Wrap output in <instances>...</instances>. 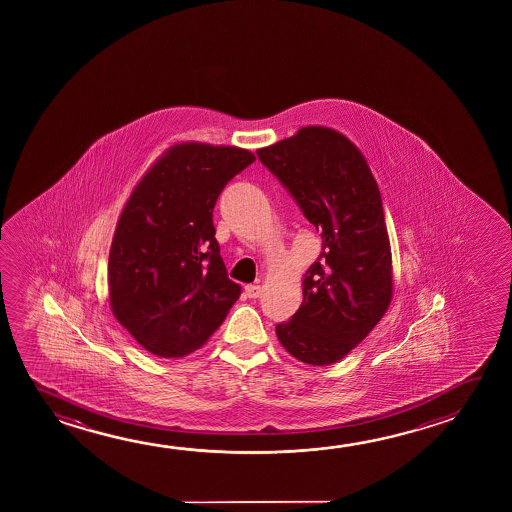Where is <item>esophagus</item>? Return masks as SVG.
<instances>
[{"instance_id": "34e87169", "label": "esophagus", "mask_w": 512, "mask_h": 512, "mask_svg": "<svg viewBox=\"0 0 512 512\" xmlns=\"http://www.w3.org/2000/svg\"><path fill=\"white\" fill-rule=\"evenodd\" d=\"M244 291H246V296H248V298H252V300L259 298L260 293H262L260 285L255 284L246 285V287H244Z\"/></svg>"}]
</instances>
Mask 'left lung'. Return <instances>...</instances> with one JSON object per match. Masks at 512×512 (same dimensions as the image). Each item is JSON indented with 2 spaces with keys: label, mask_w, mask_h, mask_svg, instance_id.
Here are the masks:
<instances>
[{
  "label": "left lung",
  "mask_w": 512,
  "mask_h": 512,
  "mask_svg": "<svg viewBox=\"0 0 512 512\" xmlns=\"http://www.w3.org/2000/svg\"><path fill=\"white\" fill-rule=\"evenodd\" d=\"M257 155L321 232V253L303 277L302 305L278 323V341L305 364H334L368 336L393 298L377 180L361 150L327 126L300 128Z\"/></svg>",
  "instance_id": "8db88e82"
}]
</instances>
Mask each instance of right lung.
<instances>
[{
    "mask_svg": "<svg viewBox=\"0 0 512 512\" xmlns=\"http://www.w3.org/2000/svg\"><path fill=\"white\" fill-rule=\"evenodd\" d=\"M253 160L237 146L175 144L125 203L109 253L110 309L153 355L202 348L237 302L241 285L219 255L212 210Z\"/></svg>",
    "mask_w": 512,
    "mask_h": 512,
    "instance_id": "add662e5",
    "label": "right lung"
}]
</instances>
